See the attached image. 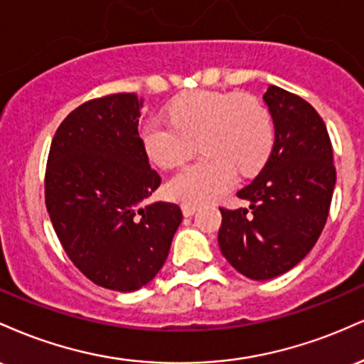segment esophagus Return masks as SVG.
I'll return each instance as SVG.
<instances>
[{
	"instance_id": "34e87169",
	"label": "esophagus",
	"mask_w": 364,
	"mask_h": 364,
	"mask_svg": "<svg viewBox=\"0 0 364 364\" xmlns=\"http://www.w3.org/2000/svg\"><path fill=\"white\" fill-rule=\"evenodd\" d=\"M181 210H183V214H185V217H191L196 212V205H190V203H183Z\"/></svg>"
}]
</instances>
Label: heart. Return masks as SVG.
Masks as SVG:
<instances>
[{
    "label": "heart",
    "instance_id": "1",
    "mask_svg": "<svg viewBox=\"0 0 364 364\" xmlns=\"http://www.w3.org/2000/svg\"><path fill=\"white\" fill-rule=\"evenodd\" d=\"M168 116V123L157 118L145 121L140 140L150 161L166 169L190 157L198 140L205 156L168 183V193L190 205L225 193L235 173L252 176L272 150V121L253 97L195 90L171 102Z\"/></svg>",
    "mask_w": 364,
    "mask_h": 364
}]
</instances>
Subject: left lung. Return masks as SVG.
Here are the masks:
<instances>
[{
  "instance_id": "obj_1",
  "label": "left lung",
  "mask_w": 364,
  "mask_h": 364,
  "mask_svg": "<svg viewBox=\"0 0 364 364\" xmlns=\"http://www.w3.org/2000/svg\"><path fill=\"white\" fill-rule=\"evenodd\" d=\"M274 121V149L258 176L237 191L250 208H220L219 248L245 277L269 281L310 253L328 217L336 186L332 144L304 99L270 85L263 94Z\"/></svg>"
}]
</instances>
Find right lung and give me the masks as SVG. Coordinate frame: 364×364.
Instances as JSON below:
<instances>
[{
	"label": "right lung",
	"mask_w": 364,
	"mask_h": 364,
	"mask_svg": "<svg viewBox=\"0 0 364 364\" xmlns=\"http://www.w3.org/2000/svg\"><path fill=\"white\" fill-rule=\"evenodd\" d=\"M144 99L112 94L70 112L49 149L46 207L70 260L106 289L147 286L183 220L176 203H144L161 185L139 135Z\"/></svg>",
	"instance_id": "obj_1"
}]
</instances>
